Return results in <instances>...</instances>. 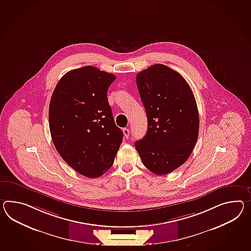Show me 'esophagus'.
<instances>
[{"label":"esophagus","mask_w":251,"mask_h":251,"mask_svg":"<svg viewBox=\"0 0 251 251\" xmlns=\"http://www.w3.org/2000/svg\"><path fill=\"white\" fill-rule=\"evenodd\" d=\"M123 134L125 136V138L126 139H128V136H129V129L127 128H124L123 129Z\"/></svg>","instance_id":"1"}]
</instances>
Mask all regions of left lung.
<instances>
[{"instance_id":"1","label":"left lung","mask_w":251,"mask_h":251,"mask_svg":"<svg viewBox=\"0 0 251 251\" xmlns=\"http://www.w3.org/2000/svg\"><path fill=\"white\" fill-rule=\"evenodd\" d=\"M136 82L148 130L135 148L149 171L169 174L189 159L195 147L200 128L195 97L183 77L163 64L139 73Z\"/></svg>"}]
</instances>
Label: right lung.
Listing matches in <instances>:
<instances>
[{"label":"right lung","instance_id":"add662e5","mask_svg":"<svg viewBox=\"0 0 251 251\" xmlns=\"http://www.w3.org/2000/svg\"><path fill=\"white\" fill-rule=\"evenodd\" d=\"M115 79L92 66L73 70L61 77L50 98L53 144L68 165L85 177L103 175L123 142L107 98Z\"/></svg>","mask_w":251,"mask_h":251}]
</instances>
